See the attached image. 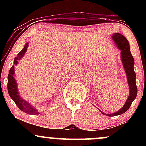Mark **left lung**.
<instances>
[{
  "instance_id": "1",
  "label": "left lung",
  "mask_w": 146,
  "mask_h": 146,
  "mask_svg": "<svg viewBox=\"0 0 146 146\" xmlns=\"http://www.w3.org/2000/svg\"><path fill=\"white\" fill-rule=\"evenodd\" d=\"M113 39L115 42V44L117 45V48L121 51V58L122 64H123V68H124L125 73H126L128 84L130 88V94L125 104L117 112L111 114H106L102 112L101 113L104 115H107L109 117L117 116V115H121L124 113L129 109L131 106L132 102L136 98L137 95V88L136 86V73L134 71V58L130 53V45L128 41L123 35L119 33H113Z\"/></svg>"
}]
</instances>
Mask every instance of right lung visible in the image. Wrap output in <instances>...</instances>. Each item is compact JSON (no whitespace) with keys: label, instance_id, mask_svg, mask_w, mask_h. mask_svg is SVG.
Listing matches in <instances>:
<instances>
[{"label":"right lung","instance_id":"1","mask_svg":"<svg viewBox=\"0 0 146 146\" xmlns=\"http://www.w3.org/2000/svg\"><path fill=\"white\" fill-rule=\"evenodd\" d=\"M28 48V42L26 43L25 45L24 48L21 50V51L18 53V56L14 58V65L11 66L9 71V74H8V83H7V90L8 93L10 98L14 100L15 104L20 108L21 110H23L25 113L29 114V115H39L40 113L38 112L36 108H33L29 102L23 99L20 95L19 92L18 90L17 83H16V80L14 78L15 72H14V66L17 65L18 63V60H20L24 56L25 52L27 51V49Z\"/></svg>","mask_w":146,"mask_h":146}]
</instances>
